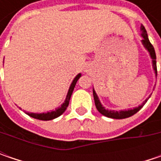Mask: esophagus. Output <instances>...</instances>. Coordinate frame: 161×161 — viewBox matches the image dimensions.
<instances>
[{"label":"esophagus","instance_id":"34e87169","mask_svg":"<svg viewBox=\"0 0 161 161\" xmlns=\"http://www.w3.org/2000/svg\"><path fill=\"white\" fill-rule=\"evenodd\" d=\"M85 71H88V69H86V70H85Z\"/></svg>","mask_w":161,"mask_h":161}]
</instances>
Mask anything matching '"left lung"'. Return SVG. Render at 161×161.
Instances as JSON below:
<instances>
[{
	"instance_id": "obj_1",
	"label": "left lung",
	"mask_w": 161,
	"mask_h": 161,
	"mask_svg": "<svg viewBox=\"0 0 161 161\" xmlns=\"http://www.w3.org/2000/svg\"><path fill=\"white\" fill-rule=\"evenodd\" d=\"M141 32L142 34L141 36H142V46L144 47L146 50L149 52L150 53V56L152 58V68L154 70L155 72V76L157 77V63H156V53H155V50H154V47L151 44V42L148 38V34H147V31H146L145 28L143 25H141ZM152 95H150L148 98H146L145 100L142 102V105H140L136 108H131V109H127V110H119V111H114V110H110V109H107L105 107H103V105L100 102L98 97L97 95L96 91L93 88V97H94V100H95V105H96V108L97 109V111L103 115L109 117V118H113V119H124V118H127V117H130L134 114H136L138 111H139L141 108L144 106V104L147 102V100L150 98V97Z\"/></svg>"
}]
</instances>
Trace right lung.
<instances>
[{
  "mask_svg": "<svg viewBox=\"0 0 161 161\" xmlns=\"http://www.w3.org/2000/svg\"><path fill=\"white\" fill-rule=\"evenodd\" d=\"M81 76V73H79L76 77L73 79L72 82H71V86L69 88V90H68V93H67V96H66V98H65L64 102L61 105V107L59 108H55L54 110H52L50 112H47V113H29V112H26V114L33 117V118H36V119H39V120H43V121H49V120H53L54 118L58 117L60 116L61 114H63L66 110V108L68 107L69 105V102H70V98H71V94H72V91L74 90V87L75 85L77 83L78 80L80 78Z\"/></svg>",
  "mask_w": 161,
  "mask_h": 161,
  "instance_id": "1",
  "label": "right lung"
}]
</instances>
